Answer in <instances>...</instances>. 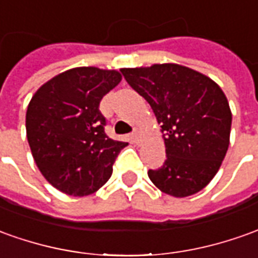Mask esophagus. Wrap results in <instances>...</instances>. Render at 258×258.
<instances>
[{
    "label": "esophagus",
    "instance_id": "1",
    "mask_svg": "<svg viewBox=\"0 0 258 258\" xmlns=\"http://www.w3.org/2000/svg\"><path fill=\"white\" fill-rule=\"evenodd\" d=\"M131 138H132L133 143H139V140H140V136H139V133L136 132V131H135V132L132 133V136H131Z\"/></svg>",
    "mask_w": 258,
    "mask_h": 258
}]
</instances>
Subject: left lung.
Returning a JSON list of instances; mask_svg holds the SVG:
<instances>
[{"label": "left lung", "mask_w": 258, "mask_h": 258, "mask_svg": "<svg viewBox=\"0 0 258 258\" xmlns=\"http://www.w3.org/2000/svg\"><path fill=\"white\" fill-rule=\"evenodd\" d=\"M161 123L167 159L149 178L175 198L197 194L218 173L229 147L232 112L221 87L184 66L122 69Z\"/></svg>", "instance_id": "obj_1"}]
</instances>
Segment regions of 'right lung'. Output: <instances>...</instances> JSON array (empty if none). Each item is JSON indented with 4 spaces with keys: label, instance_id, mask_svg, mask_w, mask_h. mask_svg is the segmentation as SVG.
<instances>
[{
    "label": "right lung",
    "instance_id": "1",
    "mask_svg": "<svg viewBox=\"0 0 258 258\" xmlns=\"http://www.w3.org/2000/svg\"><path fill=\"white\" fill-rule=\"evenodd\" d=\"M116 70L76 67L43 84L26 111V138L37 168L58 191L84 197L112 175L127 145L108 138L102 97L120 83Z\"/></svg>",
    "mask_w": 258,
    "mask_h": 258
}]
</instances>
